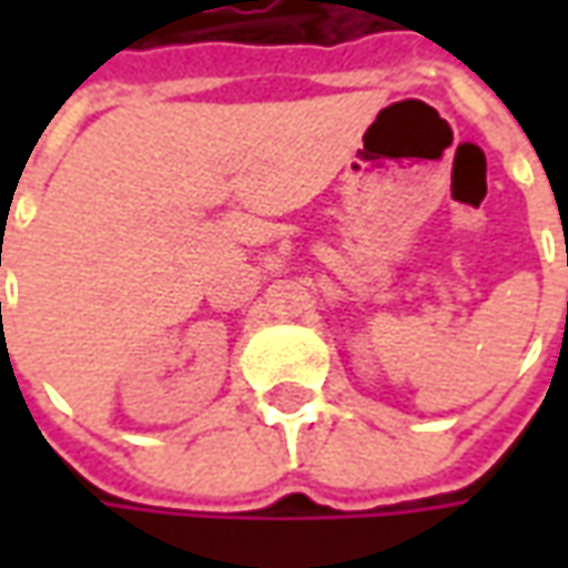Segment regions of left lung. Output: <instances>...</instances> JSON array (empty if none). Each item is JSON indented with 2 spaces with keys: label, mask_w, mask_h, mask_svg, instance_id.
<instances>
[{
  "label": "left lung",
  "mask_w": 568,
  "mask_h": 568,
  "mask_svg": "<svg viewBox=\"0 0 568 568\" xmlns=\"http://www.w3.org/2000/svg\"><path fill=\"white\" fill-rule=\"evenodd\" d=\"M566 264H568V255H566Z\"/></svg>",
  "instance_id": "obj_1"
}]
</instances>
